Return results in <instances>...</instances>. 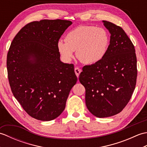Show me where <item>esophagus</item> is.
I'll use <instances>...</instances> for the list:
<instances>
[{"label":"esophagus","mask_w":147,"mask_h":147,"mask_svg":"<svg viewBox=\"0 0 147 147\" xmlns=\"http://www.w3.org/2000/svg\"><path fill=\"white\" fill-rule=\"evenodd\" d=\"M81 71H82V70H81L79 67H76L74 68V72H75L76 75L77 76L78 78L79 77V75H80V73H81Z\"/></svg>","instance_id":"esophagus-1"}]
</instances>
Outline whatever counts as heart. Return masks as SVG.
Listing matches in <instances>:
<instances>
[{
    "mask_svg": "<svg viewBox=\"0 0 147 147\" xmlns=\"http://www.w3.org/2000/svg\"><path fill=\"white\" fill-rule=\"evenodd\" d=\"M110 43L109 33L101 27L80 26L72 30L65 36V42L59 40L57 47L62 60L69 62L74 52L83 64L98 63L107 54Z\"/></svg>",
    "mask_w": 147,
    "mask_h": 147,
    "instance_id": "obj_1",
    "label": "heart"
}]
</instances>
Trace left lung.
I'll list each match as a JSON object with an SVG mask.
<instances>
[{"instance_id": "obj_1", "label": "left lung", "mask_w": 147, "mask_h": 147, "mask_svg": "<svg viewBox=\"0 0 147 147\" xmlns=\"http://www.w3.org/2000/svg\"><path fill=\"white\" fill-rule=\"evenodd\" d=\"M111 34L107 54L98 63L85 65L79 80L85 86L87 109L103 118L117 114L129 102L135 88V49L122 28L102 21Z\"/></svg>"}]
</instances>
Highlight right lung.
Returning <instances> with one entry per match:
<instances>
[{
  "mask_svg": "<svg viewBox=\"0 0 147 147\" xmlns=\"http://www.w3.org/2000/svg\"><path fill=\"white\" fill-rule=\"evenodd\" d=\"M67 20H43L27 24L15 36L7 56L11 91L31 117L54 119L64 110L77 82L73 64L60 60L57 45Z\"/></svg>",
  "mask_w": 147,
  "mask_h": 147,
  "instance_id": "1",
  "label": "right lung"
}]
</instances>
